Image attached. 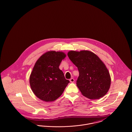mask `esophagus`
<instances>
[{"label":"esophagus","mask_w":132,"mask_h":132,"mask_svg":"<svg viewBox=\"0 0 132 132\" xmlns=\"http://www.w3.org/2000/svg\"><path fill=\"white\" fill-rule=\"evenodd\" d=\"M70 81L71 82H74V81H75V79L73 78H71V79H70Z\"/></svg>","instance_id":"1"}]
</instances>
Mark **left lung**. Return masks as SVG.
<instances>
[{"label":"left lung","mask_w":132,"mask_h":132,"mask_svg":"<svg viewBox=\"0 0 132 132\" xmlns=\"http://www.w3.org/2000/svg\"><path fill=\"white\" fill-rule=\"evenodd\" d=\"M68 55L78 69L79 76L76 84L82 95L92 100L104 97L110 88L111 80L103 62L88 51H71Z\"/></svg>","instance_id":"8db88e82"}]
</instances>
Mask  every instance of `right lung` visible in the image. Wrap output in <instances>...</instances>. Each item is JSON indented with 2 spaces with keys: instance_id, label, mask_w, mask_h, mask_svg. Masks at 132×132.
<instances>
[{
  "instance_id": "add662e5",
  "label": "right lung",
  "mask_w": 132,
  "mask_h": 132,
  "mask_svg": "<svg viewBox=\"0 0 132 132\" xmlns=\"http://www.w3.org/2000/svg\"><path fill=\"white\" fill-rule=\"evenodd\" d=\"M64 53L51 51L36 61L31 73L29 83L35 96L45 102H52L62 95L70 81L64 78L59 66Z\"/></svg>"
}]
</instances>
